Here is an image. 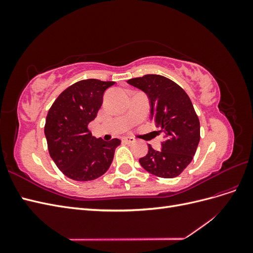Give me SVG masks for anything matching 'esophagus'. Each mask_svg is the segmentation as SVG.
I'll use <instances>...</instances> for the list:
<instances>
[{
	"label": "esophagus",
	"instance_id": "34e87169",
	"mask_svg": "<svg viewBox=\"0 0 253 253\" xmlns=\"http://www.w3.org/2000/svg\"><path fill=\"white\" fill-rule=\"evenodd\" d=\"M122 140H124L126 143H128V144L135 142V139H134V138H127V137H126V138H124Z\"/></svg>",
	"mask_w": 253,
	"mask_h": 253
}]
</instances>
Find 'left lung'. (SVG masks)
Instances as JSON below:
<instances>
[{
    "label": "left lung",
    "instance_id": "left-lung-1",
    "mask_svg": "<svg viewBox=\"0 0 253 253\" xmlns=\"http://www.w3.org/2000/svg\"><path fill=\"white\" fill-rule=\"evenodd\" d=\"M149 96L151 120L165 133L163 149L149 152L139 163L144 170L163 178L178 176L192 162L201 139V126L189 96L177 83L160 75L127 80Z\"/></svg>",
    "mask_w": 253,
    "mask_h": 253
}]
</instances>
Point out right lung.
I'll return each instance as SVG.
<instances>
[{"label":"right lung","instance_id":"obj_1","mask_svg":"<svg viewBox=\"0 0 253 253\" xmlns=\"http://www.w3.org/2000/svg\"><path fill=\"white\" fill-rule=\"evenodd\" d=\"M114 81L81 80L61 93L45 121L49 155L68 178L87 181L100 177L113 162L120 140L95 139L87 126L97 116L104 90Z\"/></svg>","mask_w":253,"mask_h":253}]
</instances>
